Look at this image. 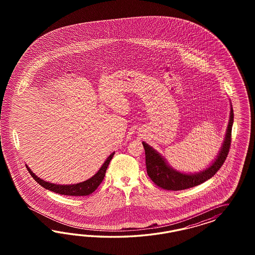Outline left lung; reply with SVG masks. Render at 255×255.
Here are the masks:
<instances>
[{
	"label": "left lung",
	"mask_w": 255,
	"mask_h": 255,
	"mask_svg": "<svg viewBox=\"0 0 255 255\" xmlns=\"http://www.w3.org/2000/svg\"><path fill=\"white\" fill-rule=\"evenodd\" d=\"M230 107L229 122L222 147L216 158L213 159L208 167L199 172L186 173L173 168L162 154L146 142H142L145 148L147 175L156 185L168 191H180L199 185L216 174L217 171L224 164L231 144L232 126L234 124V111L231 103Z\"/></svg>",
	"instance_id": "8db88e82"
}]
</instances>
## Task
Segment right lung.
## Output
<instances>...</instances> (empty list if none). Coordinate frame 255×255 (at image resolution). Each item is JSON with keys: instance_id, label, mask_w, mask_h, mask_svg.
Returning <instances> with one entry per match:
<instances>
[{"instance_id": "obj_1", "label": "right lung", "mask_w": 255, "mask_h": 255, "mask_svg": "<svg viewBox=\"0 0 255 255\" xmlns=\"http://www.w3.org/2000/svg\"><path fill=\"white\" fill-rule=\"evenodd\" d=\"M114 154H115V151L108 156V159L103 163L100 169L98 170L97 173L95 175H93L92 178L87 179L83 182L77 183V184H67V185L62 184H62H56V183L45 181L44 179L37 177L27 164H26V167L29 171V173L31 174V177L34 178V180L46 190H49L53 193L64 194V195L86 196V195H89V194L93 193L98 188V186L100 185L101 182L103 181V179L105 178L108 164L111 161V159L113 158Z\"/></svg>"}]
</instances>
